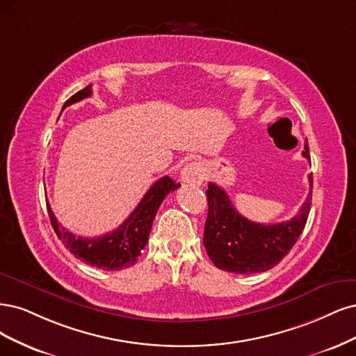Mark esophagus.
Segmentation results:
<instances>
[{
    "label": "esophagus",
    "instance_id": "34e87169",
    "mask_svg": "<svg viewBox=\"0 0 356 356\" xmlns=\"http://www.w3.org/2000/svg\"><path fill=\"white\" fill-rule=\"evenodd\" d=\"M204 173L205 170L201 163H191L181 170L180 177H181V181L186 183V185L200 186L204 181V176H205Z\"/></svg>",
    "mask_w": 356,
    "mask_h": 356
}]
</instances>
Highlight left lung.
I'll use <instances>...</instances> for the list:
<instances>
[{"label":"left lung","mask_w":356,"mask_h":356,"mask_svg":"<svg viewBox=\"0 0 356 356\" xmlns=\"http://www.w3.org/2000/svg\"><path fill=\"white\" fill-rule=\"evenodd\" d=\"M302 155L311 163L307 140ZM307 179L312 189V173ZM205 193L209 214L202 243L207 254L219 269L243 275L269 270L290 253L303 232L312 204V191H309L300 211L291 220L263 225L241 216L227 193L213 181Z\"/></svg>","instance_id":"8db88e82"}]
</instances>
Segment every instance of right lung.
I'll return each instance as SVG.
<instances>
[{
    "label": "right lung",
    "mask_w": 356,
    "mask_h": 356,
    "mask_svg": "<svg viewBox=\"0 0 356 356\" xmlns=\"http://www.w3.org/2000/svg\"><path fill=\"white\" fill-rule=\"evenodd\" d=\"M91 93H93L91 86L79 90L78 93L65 102L63 109L72 103L90 97ZM177 188H180V183H176L168 176L156 180L145 193L136 210L127 217V220L120 225L115 231L97 238L76 236L66 231L57 222L50 205H47V210L56 235L76 259L97 269L120 270L133 266L137 261V257L140 256L142 250L149 241V234H151L152 222L159 205L170 192L176 191Z\"/></svg>",
    "instance_id": "add662e5"
}]
</instances>
